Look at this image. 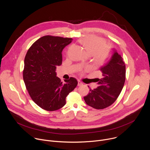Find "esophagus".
Here are the masks:
<instances>
[{
  "mask_svg": "<svg viewBox=\"0 0 150 150\" xmlns=\"http://www.w3.org/2000/svg\"><path fill=\"white\" fill-rule=\"evenodd\" d=\"M82 85H83V83L80 80H78V86H81Z\"/></svg>",
  "mask_w": 150,
  "mask_h": 150,
  "instance_id": "esophagus-1",
  "label": "esophagus"
}]
</instances>
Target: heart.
Here are the masks:
<instances>
[{
    "label": "heart",
    "mask_w": 150,
    "mask_h": 150,
    "mask_svg": "<svg viewBox=\"0 0 150 150\" xmlns=\"http://www.w3.org/2000/svg\"><path fill=\"white\" fill-rule=\"evenodd\" d=\"M80 43L86 52L93 55L97 62H104L110 56L111 52V46L105 43L103 38L96 36L85 37L80 40Z\"/></svg>",
    "instance_id": "heart-1"
}]
</instances>
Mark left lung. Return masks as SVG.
<instances>
[{"mask_svg":"<svg viewBox=\"0 0 150 150\" xmlns=\"http://www.w3.org/2000/svg\"><path fill=\"white\" fill-rule=\"evenodd\" d=\"M100 71L103 77L97 78L98 88H90L89 93L83 97L87 105L96 110L111 105L120 95L125 81V64L116 51Z\"/></svg>","mask_w":150,"mask_h":150,"instance_id":"obj_1","label":"left lung"}]
</instances>
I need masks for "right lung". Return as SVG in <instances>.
I'll return each mask as SVG.
<instances>
[{
    "label": "right lung",
    "mask_w": 150,
    "mask_h": 150,
    "mask_svg": "<svg viewBox=\"0 0 150 150\" xmlns=\"http://www.w3.org/2000/svg\"><path fill=\"white\" fill-rule=\"evenodd\" d=\"M72 41L69 38L44 36L32 45L26 54L23 71L26 88L35 103L46 111L63 107L67 96L78 85L72 77L64 83L55 72L62 64L64 48Z\"/></svg>",
    "instance_id": "add662e5"
}]
</instances>
